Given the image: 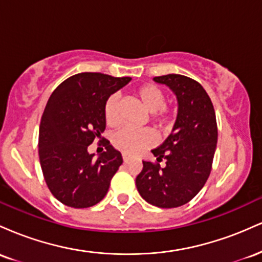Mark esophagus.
I'll list each match as a JSON object with an SVG mask.
<instances>
[{
	"mask_svg": "<svg viewBox=\"0 0 262 262\" xmlns=\"http://www.w3.org/2000/svg\"><path fill=\"white\" fill-rule=\"evenodd\" d=\"M122 158H123V160H124V161H128V160H129V158H130V156L127 155V154H123V155H122Z\"/></svg>",
	"mask_w": 262,
	"mask_h": 262,
	"instance_id": "1",
	"label": "esophagus"
}]
</instances>
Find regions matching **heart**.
I'll return each instance as SVG.
<instances>
[{"label":"heart","instance_id":"1","mask_svg":"<svg viewBox=\"0 0 262 262\" xmlns=\"http://www.w3.org/2000/svg\"><path fill=\"white\" fill-rule=\"evenodd\" d=\"M133 96L140 106L150 114V122L158 130H167L172 125L177 114L176 108L166 107V95L159 86L146 83L133 91ZM104 122L110 128L119 125V100L117 96L107 98L103 106ZM113 146L124 154H135L152 144V137L148 130L133 132L123 129L112 139Z\"/></svg>","mask_w":262,"mask_h":262}]
</instances>
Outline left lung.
<instances>
[{
  "mask_svg": "<svg viewBox=\"0 0 262 262\" xmlns=\"http://www.w3.org/2000/svg\"><path fill=\"white\" fill-rule=\"evenodd\" d=\"M154 81L172 90L179 113L172 133L151 150L156 161H143L135 183L148 203L176 208L189 202L208 180L217 148V119L208 93L196 80L169 74ZM162 158L167 160L164 168L158 164Z\"/></svg>",
  "mask_w": 262,
  "mask_h": 262,
  "instance_id": "8db88e82",
  "label": "left lung"
}]
</instances>
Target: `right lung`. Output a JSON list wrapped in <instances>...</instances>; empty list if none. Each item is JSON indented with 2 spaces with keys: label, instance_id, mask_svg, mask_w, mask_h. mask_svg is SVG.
I'll use <instances>...</instances> for the list:
<instances>
[{
  "label": "right lung",
  "instance_id": "right-lung-1",
  "mask_svg": "<svg viewBox=\"0 0 262 262\" xmlns=\"http://www.w3.org/2000/svg\"><path fill=\"white\" fill-rule=\"evenodd\" d=\"M101 73L66 79L48 100L39 127V160L48 188L74 208H89L103 200L122 154L101 137L106 129L103 106L112 93L130 81ZM98 137L106 148L97 159L86 148Z\"/></svg>",
  "mask_w": 262,
  "mask_h": 262
}]
</instances>
